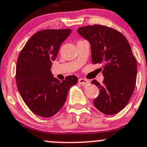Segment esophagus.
Masks as SVG:
<instances>
[{
	"instance_id": "obj_1",
	"label": "esophagus",
	"mask_w": 147,
	"mask_h": 147,
	"mask_svg": "<svg viewBox=\"0 0 147 147\" xmlns=\"http://www.w3.org/2000/svg\"><path fill=\"white\" fill-rule=\"evenodd\" d=\"M78 83H80V85H83V86H86V85H88L90 83V81L88 80H86L84 78H80L78 80Z\"/></svg>"
}]
</instances>
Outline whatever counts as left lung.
<instances>
[{"instance_id": "obj_1", "label": "left lung", "mask_w": 147, "mask_h": 147, "mask_svg": "<svg viewBox=\"0 0 147 147\" xmlns=\"http://www.w3.org/2000/svg\"><path fill=\"white\" fill-rule=\"evenodd\" d=\"M78 32L90 42L92 62L103 64V85L91 82L100 91L94 106L105 115L117 114L127 105L136 82L137 63L129 42L117 30L100 24L80 27Z\"/></svg>"}]
</instances>
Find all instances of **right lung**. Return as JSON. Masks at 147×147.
<instances>
[{
	"instance_id": "obj_1",
	"label": "right lung",
	"mask_w": 147,
	"mask_h": 147,
	"mask_svg": "<svg viewBox=\"0 0 147 147\" xmlns=\"http://www.w3.org/2000/svg\"><path fill=\"white\" fill-rule=\"evenodd\" d=\"M71 32L70 29L40 30L30 38L18 57V90L29 109L40 117L57 114L65 103L69 88L78 83L75 75L59 81L51 72L60 46Z\"/></svg>"
}]
</instances>
